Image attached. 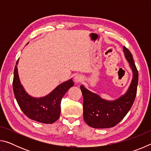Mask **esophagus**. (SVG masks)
Here are the masks:
<instances>
[{"instance_id":"1","label":"esophagus","mask_w":151,"mask_h":151,"mask_svg":"<svg viewBox=\"0 0 151 151\" xmlns=\"http://www.w3.org/2000/svg\"><path fill=\"white\" fill-rule=\"evenodd\" d=\"M83 81V76H81L80 75H76L75 76V81L76 82V83H81V82Z\"/></svg>"}]
</instances>
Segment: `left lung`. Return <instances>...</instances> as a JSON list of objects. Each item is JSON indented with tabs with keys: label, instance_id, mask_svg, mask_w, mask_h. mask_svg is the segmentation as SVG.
<instances>
[{
	"label": "left lung",
	"instance_id": "1",
	"mask_svg": "<svg viewBox=\"0 0 151 151\" xmlns=\"http://www.w3.org/2000/svg\"><path fill=\"white\" fill-rule=\"evenodd\" d=\"M123 51L133 73L131 85L124 95L115 101H109L89 91L83 85L81 86L83 96L84 120L91 127L106 129L114 127L126 116L134 103L137 95L139 73L131 52L125 47H123Z\"/></svg>",
	"mask_w": 151,
	"mask_h": 151
}]
</instances>
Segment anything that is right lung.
<instances>
[{
	"label": "right lung",
	"instance_id": "add662e5",
	"mask_svg": "<svg viewBox=\"0 0 151 151\" xmlns=\"http://www.w3.org/2000/svg\"><path fill=\"white\" fill-rule=\"evenodd\" d=\"M16 64L18 65V60ZM17 65L14 70L12 87L22 111L29 119L42 123L52 124L57 121L60 117L61 100L68 89L74 85L72 78L60 84L48 95L34 98L27 93L20 84Z\"/></svg>",
	"mask_w": 151,
	"mask_h": 151
}]
</instances>
